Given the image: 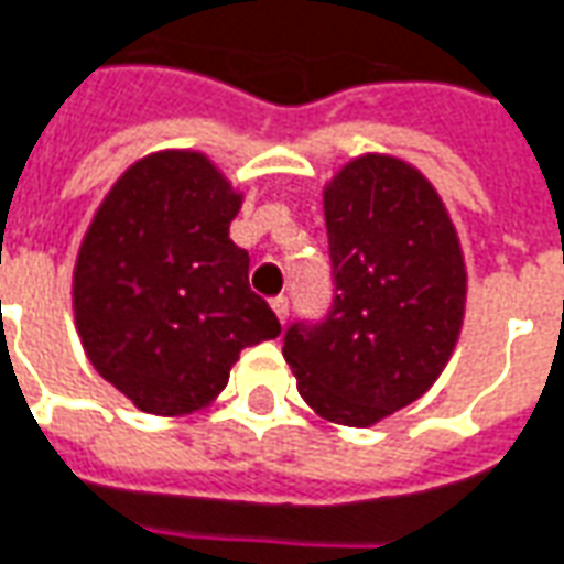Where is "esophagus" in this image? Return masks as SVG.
Masks as SVG:
<instances>
[{
	"label": "esophagus",
	"instance_id": "obj_1",
	"mask_svg": "<svg viewBox=\"0 0 564 564\" xmlns=\"http://www.w3.org/2000/svg\"><path fill=\"white\" fill-rule=\"evenodd\" d=\"M270 306H273L275 319L279 322L289 319V297H282V294H279V297H273V301H270Z\"/></svg>",
	"mask_w": 564,
	"mask_h": 564
}]
</instances>
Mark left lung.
Returning <instances> with one entry per match:
<instances>
[{
	"mask_svg": "<svg viewBox=\"0 0 564 564\" xmlns=\"http://www.w3.org/2000/svg\"><path fill=\"white\" fill-rule=\"evenodd\" d=\"M334 306L291 325L282 356L322 421L375 426L421 399L467 313V260L438 189L411 162L362 153L322 189Z\"/></svg>",
	"mask_w": 564,
	"mask_h": 564,
	"instance_id": "1",
	"label": "left lung"
}]
</instances>
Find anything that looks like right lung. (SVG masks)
I'll list each match as a JSON object with an SVG mask.
<instances>
[{"label":"right lung","instance_id":"right-lung-1","mask_svg":"<svg viewBox=\"0 0 564 564\" xmlns=\"http://www.w3.org/2000/svg\"><path fill=\"white\" fill-rule=\"evenodd\" d=\"M242 193L199 150H156L97 205L73 267V316L97 375L147 414L215 402L245 347L282 332L230 239Z\"/></svg>","mask_w":564,"mask_h":564}]
</instances>
